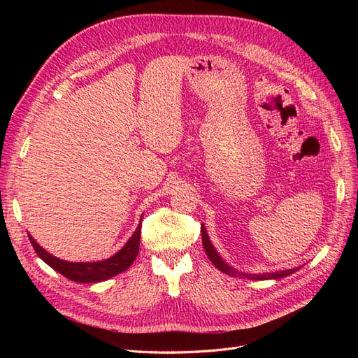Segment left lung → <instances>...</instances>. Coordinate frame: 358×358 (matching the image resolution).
<instances>
[{"mask_svg":"<svg viewBox=\"0 0 358 358\" xmlns=\"http://www.w3.org/2000/svg\"><path fill=\"white\" fill-rule=\"evenodd\" d=\"M201 241H203V248L206 251V255L209 257L212 264L218 270H221V272L230 275V276H242V278H248V279H252V280H266V279L285 278V276L294 273L299 270V267H296V268H289V270H280V272H270V273H259V275L243 273V272H239V270H236L231 266L227 264L224 259L220 257V254L216 252V249L212 245V242L209 241V236H208V233H206V229H204L203 224H201Z\"/></svg>","mask_w":358,"mask_h":358,"instance_id":"8db88e82","label":"left lung"}]
</instances>
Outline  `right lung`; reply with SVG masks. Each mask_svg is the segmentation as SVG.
<instances>
[{"label": "right lung", "mask_w": 358, "mask_h": 358, "mask_svg": "<svg viewBox=\"0 0 358 358\" xmlns=\"http://www.w3.org/2000/svg\"><path fill=\"white\" fill-rule=\"evenodd\" d=\"M140 227H142V220H140V224L136 229V231L133 233L131 237H129L122 249H119V251L110 258L103 259V262H94V263L64 262V259H59L57 257H53L52 254H49L48 251H45V249L34 241V237L31 234H28V237L37 255L53 270H57L58 273L74 280V282L92 284V282H101V280L110 279L119 273H122L133 264V262L138 254Z\"/></svg>", "instance_id": "1"}]
</instances>
